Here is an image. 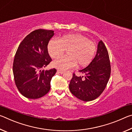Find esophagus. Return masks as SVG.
<instances>
[{
  "mask_svg": "<svg viewBox=\"0 0 132 132\" xmlns=\"http://www.w3.org/2000/svg\"><path fill=\"white\" fill-rule=\"evenodd\" d=\"M57 72L59 73H61V74H63V73L64 72L63 70H57Z\"/></svg>",
  "mask_w": 132,
  "mask_h": 132,
  "instance_id": "esophagus-1",
  "label": "esophagus"
}]
</instances>
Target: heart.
<instances>
[{
	"mask_svg": "<svg viewBox=\"0 0 132 132\" xmlns=\"http://www.w3.org/2000/svg\"><path fill=\"white\" fill-rule=\"evenodd\" d=\"M64 51H68V56L62 57L53 62L55 68L66 70L77 64L85 67L91 63L96 52L94 42L87 37L79 34L64 35L59 39H51L48 45L49 55L52 58L61 57Z\"/></svg>",
	"mask_w": 132,
	"mask_h": 132,
	"instance_id": "obj_1",
	"label": "heart"
}]
</instances>
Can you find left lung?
I'll use <instances>...</instances> for the list:
<instances>
[{"mask_svg": "<svg viewBox=\"0 0 132 132\" xmlns=\"http://www.w3.org/2000/svg\"><path fill=\"white\" fill-rule=\"evenodd\" d=\"M79 72L84 76H77L73 74L69 84L70 92L84 101L96 99L105 88L111 75L108 52L102 41L98 42L97 53L93 61Z\"/></svg>", "mask_w": 132, "mask_h": 132, "instance_id": "left-lung-1", "label": "left lung"}]
</instances>
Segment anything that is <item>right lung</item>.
Listing matches in <instances>:
<instances>
[{
    "mask_svg": "<svg viewBox=\"0 0 132 132\" xmlns=\"http://www.w3.org/2000/svg\"><path fill=\"white\" fill-rule=\"evenodd\" d=\"M54 31L39 29L27 35L15 53L13 71L17 88L22 95L37 99L46 94L56 70H42L52 61L48 44Z\"/></svg>",
    "mask_w": 132,
    "mask_h": 132,
    "instance_id": "right-lung-1",
    "label": "right lung"
}]
</instances>
